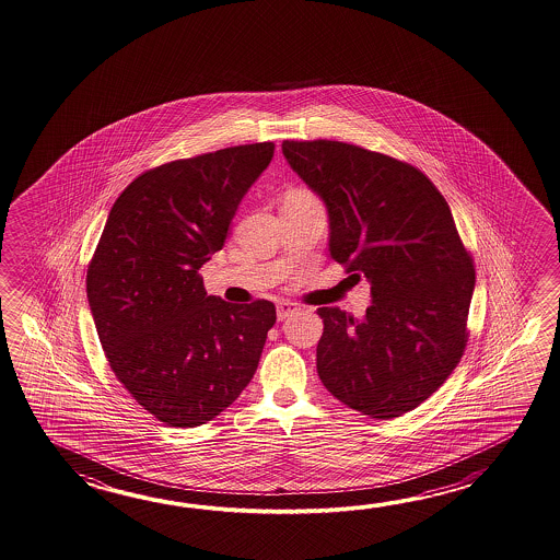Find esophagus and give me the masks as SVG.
<instances>
[{
    "label": "esophagus",
    "instance_id": "1",
    "mask_svg": "<svg viewBox=\"0 0 560 560\" xmlns=\"http://www.w3.org/2000/svg\"><path fill=\"white\" fill-rule=\"evenodd\" d=\"M298 306L294 304H290V302H280L278 306H276V312H278V320H285V318H290L292 314H296Z\"/></svg>",
    "mask_w": 560,
    "mask_h": 560
}]
</instances>
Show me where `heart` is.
I'll return each mask as SVG.
<instances>
[{
  "mask_svg": "<svg viewBox=\"0 0 560 560\" xmlns=\"http://www.w3.org/2000/svg\"><path fill=\"white\" fill-rule=\"evenodd\" d=\"M304 194H306V191H304Z\"/></svg>",
  "mask_w": 560,
  "mask_h": 560,
  "instance_id": "b5f03b06",
  "label": "heart"
}]
</instances>
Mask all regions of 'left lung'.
Listing matches in <instances>:
<instances>
[{
  "mask_svg": "<svg viewBox=\"0 0 560 560\" xmlns=\"http://www.w3.org/2000/svg\"><path fill=\"white\" fill-rule=\"evenodd\" d=\"M282 152L326 203L330 256L370 282L362 320L318 308L322 384L362 415L402 417L465 352L475 266L453 212L420 170L390 155L332 140H285Z\"/></svg>",
  "mask_w": 560,
  "mask_h": 560,
  "instance_id": "left-lung-1",
  "label": "left lung"
}]
</instances>
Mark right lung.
Wrapping results in <instances>:
<instances>
[{
  "mask_svg": "<svg viewBox=\"0 0 560 560\" xmlns=\"http://www.w3.org/2000/svg\"><path fill=\"white\" fill-rule=\"evenodd\" d=\"M275 155L246 143L143 172L119 194L88 266L95 330L124 388L167 427L218 417L250 384L276 308L208 296L242 198Z\"/></svg>",
  "mask_w": 560,
  "mask_h": 560,
  "instance_id": "1",
  "label": "right lung"
}]
</instances>
